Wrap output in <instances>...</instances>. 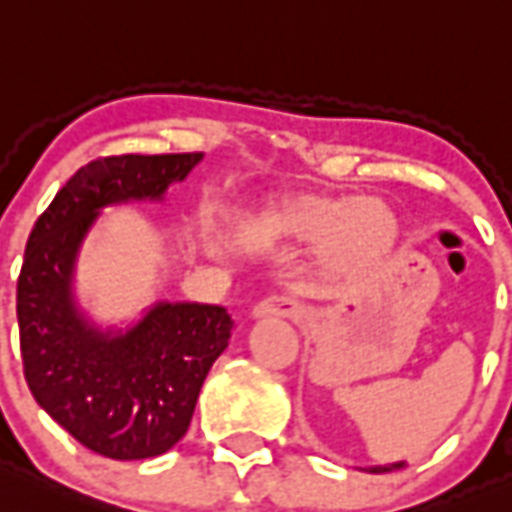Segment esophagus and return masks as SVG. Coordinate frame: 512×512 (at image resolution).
<instances>
[{"label": "esophagus", "mask_w": 512, "mask_h": 512, "mask_svg": "<svg viewBox=\"0 0 512 512\" xmlns=\"http://www.w3.org/2000/svg\"><path fill=\"white\" fill-rule=\"evenodd\" d=\"M256 318H291L299 320L304 315V307L291 296H267L253 307Z\"/></svg>", "instance_id": "esophagus-1"}]
</instances>
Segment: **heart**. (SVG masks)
I'll use <instances>...</instances> for the list:
<instances>
[{"label":"heart","instance_id":"1","mask_svg":"<svg viewBox=\"0 0 512 512\" xmlns=\"http://www.w3.org/2000/svg\"><path fill=\"white\" fill-rule=\"evenodd\" d=\"M285 227L301 240L331 243V256L344 269H363L390 251L398 221L382 202L358 197H312L293 202Z\"/></svg>","mask_w":512,"mask_h":512}]
</instances>
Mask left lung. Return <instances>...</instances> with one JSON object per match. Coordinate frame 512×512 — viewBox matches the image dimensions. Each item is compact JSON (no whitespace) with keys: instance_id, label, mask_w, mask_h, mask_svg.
Returning a JSON list of instances; mask_svg holds the SVG:
<instances>
[{"instance_id":"1","label":"left lung","mask_w":512,"mask_h":512,"mask_svg":"<svg viewBox=\"0 0 512 512\" xmlns=\"http://www.w3.org/2000/svg\"><path fill=\"white\" fill-rule=\"evenodd\" d=\"M406 467V462H395V465H384V467H371V473H392V470H400Z\"/></svg>"}]
</instances>
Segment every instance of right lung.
<instances>
[{
    "label": "right lung",
    "mask_w": 512,
    "mask_h": 512,
    "mask_svg": "<svg viewBox=\"0 0 512 512\" xmlns=\"http://www.w3.org/2000/svg\"><path fill=\"white\" fill-rule=\"evenodd\" d=\"M200 152L112 154L79 168L31 229L18 277L23 376L58 425L95 454L149 459L184 438L232 318L213 304H157L128 334L104 336L71 304V269L98 208L157 200Z\"/></svg>",
    "instance_id": "right-lung-1"
}]
</instances>
